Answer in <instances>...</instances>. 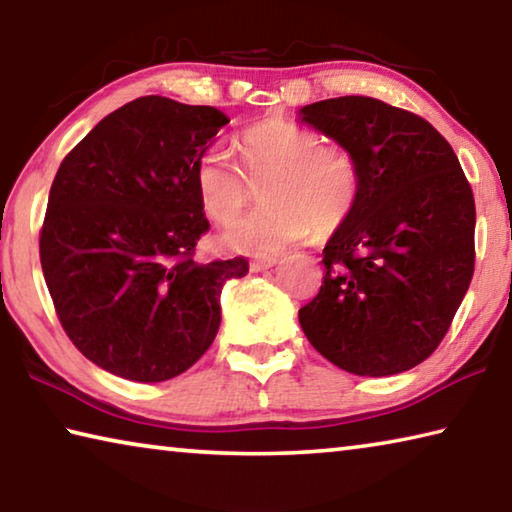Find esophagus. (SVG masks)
<instances>
[{"mask_svg":"<svg viewBox=\"0 0 512 512\" xmlns=\"http://www.w3.org/2000/svg\"><path fill=\"white\" fill-rule=\"evenodd\" d=\"M277 262H280V257H273V255H257L250 259V268L253 271H264V268H271L275 266Z\"/></svg>","mask_w":512,"mask_h":512,"instance_id":"1","label":"esophagus"}]
</instances>
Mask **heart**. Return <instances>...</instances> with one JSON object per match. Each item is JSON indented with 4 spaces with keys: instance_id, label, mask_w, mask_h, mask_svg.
Here are the masks:
<instances>
[{
    "instance_id": "heart-1",
    "label": "heart",
    "mask_w": 512,
    "mask_h": 512,
    "mask_svg": "<svg viewBox=\"0 0 512 512\" xmlns=\"http://www.w3.org/2000/svg\"><path fill=\"white\" fill-rule=\"evenodd\" d=\"M246 173L230 151L212 146L196 162V194L205 214L230 223L268 183L262 210L244 216L221 235V244L246 255H273L311 230H339L361 194L354 155L339 144H323L311 128L287 119H262L239 137Z\"/></svg>"
}]
</instances>
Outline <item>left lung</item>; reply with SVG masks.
<instances>
[{"label": "left lung", "instance_id": "8db88e82", "mask_svg": "<svg viewBox=\"0 0 512 512\" xmlns=\"http://www.w3.org/2000/svg\"><path fill=\"white\" fill-rule=\"evenodd\" d=\"M300 119L361 171L357 207L323 250V287L298 311L302 332L352 375L411 370L445 339L472 282V187L445 137L409 110L339 97Z\"/></svg>", "mask_w": 512, "mask_h": 512}]
</instances>
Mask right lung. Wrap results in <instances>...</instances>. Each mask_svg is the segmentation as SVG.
<instances>
[{
    "label": "right lung",
    "instance_id": "right-lung-1",
    "mask_svg": "<svg viewBox=\"0 0 512 512\" xmlns=\"http://www.w3.org/2000/svg\"><path fill=\"white\" fill-rule=\"evenodd\" d=\"M212 106L140 97L103 117L60 162L40 230V264L65 334L131 381H167L203 357L225 280L244 257L198 264L210 230L196 162L228 124Z\"/></svg>",
    "mask_w": 512,
    "mask_h": 512
}]
</instances>
